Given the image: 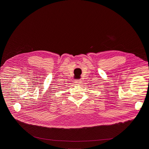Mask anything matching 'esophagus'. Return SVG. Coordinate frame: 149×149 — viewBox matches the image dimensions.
Listing matches in <instances>:
<instances>
[{
  "label": "esophagus",
  "instance_id": "obj_1",
  "mask_svg": "<svg viewBox=\"0 0 149 149\" xmlns=\"http://www.w3.org/2000/svg\"><path fill=\"white\" fill-rule=\"evenodd\" d=\"M80 82H81V79H77V80H75V83L77 85L79 84Z\"/></svg>",
  "mask_w": 149,
  "mask_h": 149
}]
</instances>
